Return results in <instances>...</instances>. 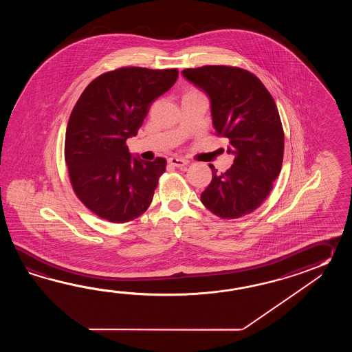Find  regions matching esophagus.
I'll return each instance as SVG.
<instances>
[{"label":"esophagus","instance_id":"1","mask_svg":"<svg viewBox=\"0 0 352 352\" xmlns=\"http://www.w3.org/2000/svg\"><path fill=\"white\" fill-rule=\"evenodd\" d=\"M168 162L175 167H184L188 164V161L182 157H171L168 160Z\"/></svg>","mask_w":352,"mask_h":352}]
</instances>
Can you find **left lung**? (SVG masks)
<instances>
[{
    "label": "left lung",
    "instance_id": "left-lung-1",
    "mask_svg": "<svg viewBox=\"0 0 352 352\" xmlns=\"http://www.w3.org/2000/svg\"><path fill=\"white\" fill-rule=\"evenodd\" d=\"M210 98L217 135L229 140L234 164L225 173L209 165L212 179L201 202L212 214L236 219L270 196L283 162L285 133L277 105L254 74L240 67L205 65L182 70Z\"/></svg>",
    "mask_w": 352,
    "mask_h": 352
}]
</instances>
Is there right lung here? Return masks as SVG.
<instances>
[{
	"label": "right lung",
	"mask_w": 352,
	"mask_h": 352,
	"mask_svg": "<svg viewBox=\"0 0 352 352\" xmlns=\"http://www.w3.org/2000/svg\"><path fill=\"white\" fill-rule=\"evenodd\" d=\"M177 76V69L120 67L99 75L78 99L67 122L65 162L75 195L98 217L122 224L148 209L166 160L132 157L126 141Z\"/></svg>",
	"instance_id": "obj_1"
}]
</instances>
